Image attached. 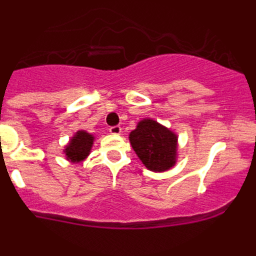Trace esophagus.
Returning <instances> with one entry per match:
<instances>
[{
	"mask_svg": "<svg viewBox=\"0 0 256 256\" xmlns=\"http://www.w3.org/2000/svg\"><path fill=\"white\" fill-rule=\"evenodd\" d=\"M108 132L112 133V134H114V136H118V134H120V133H122V128L119 126H110V128H108Z\"/></svg>",
	"mask_w": 256,
	"mask_h": 256,
	"instance_id": "1",
	"label": "esophagus"
}]
</instances>
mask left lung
Instances as JSON below:
<instances>
[{"mask_svg": "<svg viewBox=\"0 0 256 256\" xmlns=\"http://www.w3.org/2000/svg\"><path fill=\"white\" fill-rule=\"evenodd\" d=\"M177 134L152 119H144L130 134V141L144 166L165 172L176 164Z\"/></svg>", "mask_w": 256, "mask_h": 256, "instance_id": "obj_1", "label": "left lung"}]
</instances>
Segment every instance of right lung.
<instances>
[{
  "instance_id": "right-lung-1",
  "label": "right lung",
  "mask_w": 256,
  "mask_h": 256,
  "mask_svg": "<svg viewBox=\"0 0 256 256\" xmlns=\"http://www.w3.org/2000/svg\"><path fill=\"white\" fill-rule=\"evenodd\" d=\"M94 137L84 130H78L73 138L70 140L69 144L65 148L64 152L66 159L70 162H78L86 159L91 152L92 144H94Z\"/></svg>"
}]
</instances>
